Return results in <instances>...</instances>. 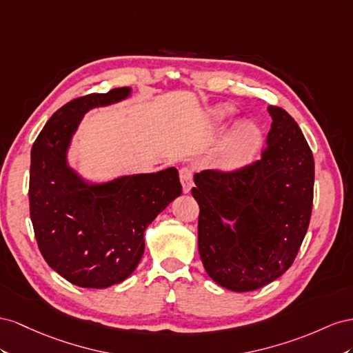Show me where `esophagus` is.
I'll return each mask as SVG.
<instances>
[{
    "label": "esophagus",
    "instance_id": "obj_1",
    "mask_svg": "<svg viewBox=\"0 0 353 353\" xmlns=\"http://www.w3.org/2000/svg\"><path fill=\"white\" fill-rule=\"evenodd\" d=\"M179 176H180V182H182L183 192L185 194L190 192V189H192V170L185 167L179 171Z\"/></svg>",
    "mask_w": 353,
    "mask_h": 353
}]
</instances>
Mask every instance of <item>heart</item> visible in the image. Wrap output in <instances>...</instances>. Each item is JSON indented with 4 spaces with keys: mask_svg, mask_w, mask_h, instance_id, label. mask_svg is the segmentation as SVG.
Returning a JSON list of instances; mask_svg holds the SVG:
<instances>
[{
    "mask_svg": "<svg viewBox=\"0 0 353 353\" xmlns=\"http://www.w3.org/2000/svg\"><path fill=\"white\" fill-rule=\"evenodd\" d=\"M213 114L217 121L226 119L232 114L229 105L217 106ZM261 146V132L253 123L239 124L232 134L228 137L223 148L220 150L219 164L223 168H239L250 164L257 155Z\"/></svg>",
    "mask_w": 353,
    "mask_h": 353,
    "instance_id": "obj_1",
    "label": "heart"
}]
</instances>
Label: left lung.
Returning <instances> with one entry per match:
<instances>
[{
	"label": "left lung",
	"mask_w": 353,
	"mask_h": 353,
	"mask_svg": "<svg viewBox=\"0 0 353 353\" xmlns=\"http://www.w3.org/2000/svg\"><path fill=\"white\" fill-rule=\"evenodd\" d=\"M272 125L261 159L232 173L194 176L198 250L208 276L244 293L293 265L314 201V155L296 121L269 106Z\"/></svg>",
	"instance_id": "left-lung-1"
}]
</instances>
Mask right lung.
I'll return each mask as SVG.
<instances>
[{
  "label": "right lung",
  "mask_w": 353,
  "mask_h": 353,
  "mask_svg": "<svg viewBox=\"0 0 353 353\" xmlns=\"http://www.w3.org/2000/svg\"><path fill=\"white\" fill-rule=\"evenodd\" d=\"M130 94L132 88L121 87L70 100L31 150L29 208L39 251L60 276L83 288H106L132 275L146 228L182 194L174 167L93 183L69 165L68 150L84 115Z\"/></svg>",
  "instance_id": "1"
}]
</instances>
